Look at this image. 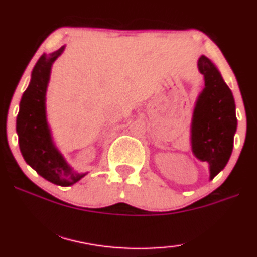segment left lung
Returning a JSON list of instances; mask_svg holds the SVG:
<instances>
[{
    "instance_id": "left-lung-1",
    "label": "left lung",
    "mask_w": 257,
    "mask_h": 257,
    "mask_svg": "<svg viewBox=\"0 0 257 257\" xmlns=\"http://www.w3.org/2000/svg\"><path fill=\"white\" fill-rule=\"evenodd\" d=\"M205 87L196 102L191 126L192 152L210 165V179L224 169L232 152L237 127L235 100L221 73L206 56L198 60Z\"/></svg>"
}]
</instances>
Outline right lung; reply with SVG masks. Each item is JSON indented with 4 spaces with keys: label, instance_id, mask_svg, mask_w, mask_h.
<instances>
[{
    "label": "right lung",
    "instance_id": "obj_1",
    "mask_svg": "<svg viewBox=\"0 0 257 257\" xmlns=\"http://www.w3.org/2000/svg\"><path fill=\"white\" fill-rule=\"evenodd\" d=\"M61 47L52 54L41 55L32 72V80L20 101L16 119L19 145L27 164L53 184L69 186L84 177L72 171L53 144L46 120V89L53 62L63 52Z\"/></svg>",
    "mask_w": 257,
    "mask_h": 257
}]
</instances>
